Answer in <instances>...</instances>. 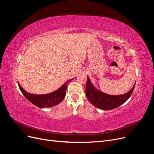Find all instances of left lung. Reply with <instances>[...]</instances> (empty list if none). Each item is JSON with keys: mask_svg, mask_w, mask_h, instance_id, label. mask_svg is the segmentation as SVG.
<instances>
[{"mask_svg": "<svg viewBox=\"0 0 154 154\" xmlns=\"http://www.w3.org/2000/svg\"><path fill=\"white\" fill-rule=\"evenodd\" d=\"M135 84L132 89L125 94L113 96L106 94L96 89L91 83L89 78L87 77L85 93L88 100L97 108L102 110H112L122 105L129 98L132 94Z\"/></svg>", "mask_w": 154, "mask_h": 154, "instance_id": "left-lung-1", "label": "left lung"}]
</instances>
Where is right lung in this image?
<instances>
[{
    "label": "right lung",
    "mask_w": 154,
    "mask_h": 154,
    "mask_svg": "<svg viewBox=\"0 0 154 154\" xmlns=\"http://www.w3.org/2000/svg\"><path fill=\"white\" fill-rule=\"evenodd\" d=\"M71 80H72V79L69 80L67 82L65 83L58 90L53 92L49 93V94L43 95L29 94V93L27 92L24 89H23V88L18 83V85L22 94H24V96L31 103H32L35 106L39 107V108H44V107H50L57 105L63 100L65 96H66L67 84Z\"/></svg>",
    "instance_id": "add662e5"
}]
</instances>
